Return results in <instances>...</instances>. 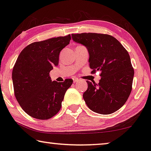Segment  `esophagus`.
Instances as JSON below:
<instances>
[{"mask_svg":"<svg viewBox=\"0 0 151 151\" xmlns=\"http://www.w3.org/2000/svg\"><path fill=\"white\" fill-rule=\"evenodd\" d=\"M80 81V79H79V78H73V82H74V83H78V81Z\"/></svg>","mask_w":151,"mask_h":151,"instance_id":"esophagus-1","label":"esophagus"}]
</instances>
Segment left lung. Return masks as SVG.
<instances>
[{
	"label": "left lung",
	"mask_w": 151,
	"mask_h": 151,
	"mask_svg": "<svg viewBox=\"0 0 151 151\" xmlns=\"http://www.w3.org/2000/svg\"><path fill=\"white\" fill-rule=\"evenodd\" d=\"M73 40L86 47L91 73L101 72L98 84L87 81L83 97L92 111L109 114L125 104L130 95L134 70L127 50L115 38L98 33L73 34Z\"/></svg>",
	"instance_id": "1"
}]
</instances>
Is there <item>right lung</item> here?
Instances as JSON below:
<instances>
[{"mask_svg":"<svg viewBox=\"0 0 151 151\" xmlns=\"http://www.w3.org/2000/svg\"><path fill=\"white\" fill-rule=\"evenodd\" d=\"M70 35L32 42L18 56L12 72L15 96L20 106L33 118L49 119L60 111L73 79L51 81L49 73L59 63L60 51Z\"/></svg>","mask_w":151,"mask_h":151,"instance_id":"obj_1","label":"right lung"}]
</instances>
